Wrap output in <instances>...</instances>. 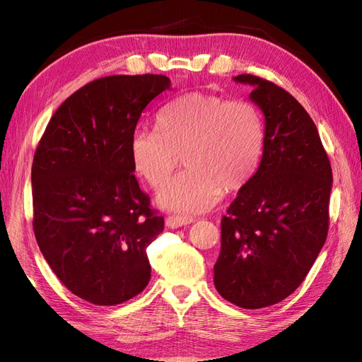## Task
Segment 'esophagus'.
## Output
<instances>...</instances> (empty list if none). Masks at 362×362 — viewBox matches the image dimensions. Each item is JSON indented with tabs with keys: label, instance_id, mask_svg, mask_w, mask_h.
Here are the masks:
<instances>
[{
	"label": "esophagus",
	"instance_id": "obj_1",
	"mask_svg": "<svg viewBox=\"0 0 362 362\" xmlns=\"http://www.w3.org/2000/svg\"><path fill=\"white\" fill-rule=\"evenodd\" d=\"M194 221L193 216H180V214H173V216L166 218V226L171 228H179L182 226H188Z\"/></svg>",
	"mask_w": 362,
	"mask_h": 362
}]
</instances>
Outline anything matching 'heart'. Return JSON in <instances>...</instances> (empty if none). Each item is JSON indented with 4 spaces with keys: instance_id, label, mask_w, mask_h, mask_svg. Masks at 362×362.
<instances>
[{
    "instance_id": "heart-1",
    "label": "heart",
    "mask_w": 362,
    "mask_h": 362,
    "mask_svg": "<svg viewBox=\"0 0 362 362\" xmlns=\"http://www.w3.org/2000/svg\"><path fill=\"white\" fill-rule=\"evenodd\" d=\"M158 130L138 129L130 136L135 173L160 189L180 164L189 169L160 191L168 210L201 213L226 191L244 188L255 177L266 148L263 113L245 99L188 93L160 110Z\"/></svg>"
}]
</instances>
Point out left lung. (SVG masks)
Here are the masks:
<instances>
[{"instance_id": "obj_1", "label": "left lung", "mask_w": 362, "mask_h": 362, "mask_svg": "<svg viewBox=\"0 0 362 362\" xmlns=\"http://www.w3.org/2000/svg\"><path fill=\"white\" fill-rule=\"evenodd\" d=\"M264 113L266 148L255 177L221 219L214 286L230 303L258 310L294 292L324 247L332 165L317 127L274 82L240 74Z\"/></svg>"}]
</instances>
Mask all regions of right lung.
<instances>
[{"label": "right lung", "instance_id": "right-lung-1", "mask_svg": "<svg viewBox=\"0 0 362 362\" xmlns=\"http://www.w3.org/2000/svg\"><path fill=\"white\" fill-rule=\"evenodd\" d=\"M163 74L88 82L52 115L33 161V228L66 289L112 306L148 286L146 249L165 219L138 185L130 136L141 112L169 88Z\"/></svg>", "mask_w": 362, "mask_h": 362}]
</instances>
